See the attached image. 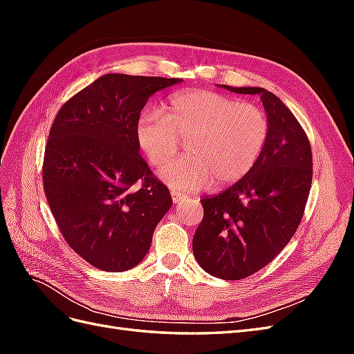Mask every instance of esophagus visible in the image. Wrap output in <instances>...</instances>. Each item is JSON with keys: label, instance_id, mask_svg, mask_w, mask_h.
<instances>
[{"label": "esophagus", "instance_id": "esophagus-1", "mask_svg": "<svg viewBox=\"0 0 354 354\" xmlns=\"http://www.w3.org/2000/svg\"><path fill=\"white\" fill-rule=\"evenodd\" d=\"M171 198H173V202H174V203H178L181 199L185 198V195L181 194V192H177V190H171Z\"/></svg>", "mask_w": 354, "mask_h": 354}]
</instances>
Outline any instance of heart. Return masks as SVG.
Returning a JSON list of instances; mask_svg holds the SVG:
<instances>
[{
    "label": "heart",
    "mask_w": 354,
    "mask_h": 354,
    "mask_svg": "<svg viewBox=\"0 0 354 354\" xmlns=\"http://www.w3.org/2000/svg\"><path fill=\"white\" fill-rule=\"evenodd\" d=\"M269 133V120L259 106L209 90L176 93L162 111L146 109L136 124L137 145L156 168L186 140L187 155L160 171V178L177 190L241 180L260 159Z\"/></svg>",
    "instance_id": "heart-1"
}]
</instances>
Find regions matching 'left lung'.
Returning a JSON list of instances; mask_svg holds the SVG:
<instances>
[{
    "mask_svg": "<svg viewBox=\"0 0 354 354\" xmlns=\"http://www.w3.org/2000/svg\"><path fill=\"white\" fill-rule=\"evenodd\" d=\"M223 87L260 94L270 133L248 174L201 199L203 218L192 248L207 273L239 281L261 270L294 236L312 186L313 158L303 127L277 95L260 87Z\"/></svg>",
    "mask_w": 354,
    "mask_h": 354,
    "instance_id": "8db88e82",
    "label": "left lung"
}]
</instances>
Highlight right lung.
Listing matches in <instances>:
<instances>
[{
  "label": "right lung",
  "mask_w": 354,
  "mask_h": 354,
  "mask_svg": "<svg viewBox=\"0 0 354 354\" xmlns=\"http://www.w3.org/2000/svg\"><path fill=\"white\" fill-rule=\"evenodd\" d=\"M180 81L103 75L53 121L42 164L46 198L68 245L100 270L140 263L173 205L168 187L138 153L136 124L153 93Z\"/></svg>",
  "instance_id": "1"
}]
</instances>
